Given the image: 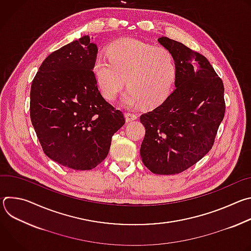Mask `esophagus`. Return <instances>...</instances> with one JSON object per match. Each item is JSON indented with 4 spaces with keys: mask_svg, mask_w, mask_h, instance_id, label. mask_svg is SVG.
<instances>
[{
    "mask_svg": "<svg viewBox=\"0 0 251 251\" xmlns=\"http://www.w3.org/2000/svg\"><path fill=\"white\" fill-rule=\"evenodd\" d=\"M125 119H126V122H131V121L137 119V115L134 113L127 112V113H125Z\"/></svg>",
    "mask_w": 251,
    "mask_h": 251,
    "instance_id": "34e87169",
    "label": "esophagus"
}]
</instances>
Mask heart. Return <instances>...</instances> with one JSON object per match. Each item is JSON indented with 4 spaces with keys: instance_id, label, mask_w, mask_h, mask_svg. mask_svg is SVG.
<instances>
[{
    "instance_id": "b5f03b06",
    "label": "heart",
    "mask_w": 251,
    "mask_h": 251,
    "mask_svg": "<svg viewBox=\"0 0 251 251\" xmlns=\"http://www.w3.org/2000/svg\"><path fill=\"white\" fill-rule=\"evenodd\" d=\"M108 55L98 54L92 66L105 98L114 100L126 83L128 89L122 97L126 108H136L143 103L154 107L168 97L176 71L174 56L168 50L126 38L113 43Z\"/></svg>"
}]
</instances>
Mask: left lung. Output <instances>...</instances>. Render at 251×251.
Here are the masks:
<instances>
[{
    "instance_id": "left-lung-1",
    "label": "left lung",
    "mask_w": 251,
    "mask_h": 251,
    "mask_svg": "<svg viewBox=\"0 0 251 251\" xmlns=\"http://www.w3.org/2000/svg\"><path fill=\"white\" fill-rule=\"evenodd\" d=\"M158 43L174 56L176 88L157 108L141 115L146 133L140 155L152 173L174 175L211 149L225 117V87L203 55L167 37Z\"/></svg>"
}]
</instances>
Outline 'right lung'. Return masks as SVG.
I'll return each mask as SVG.
<instances>
[{
    "label": "right lung",
    "instance_id": "right-lung-1",
    "mask_svg": "<svg viewBox=\"0 0 251 251\" xmlns=\"http://www.w3.org/2000/svg\"><path fill=\"white\" fill-rule=\"evenodd\" d=\"M97 52L88 35L63 46L43 61L30 87V120L44 152L74 170L99 165L125 123L98 90Z\"/></svg>",
    "mask_w": 251,
    "mask_h": 251
}]
</instances>
